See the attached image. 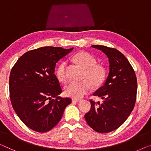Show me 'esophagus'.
Masks as SVG:
<instances>
[{
	"instance_id": "esophagus-1",
	"label": "esophagus",
	"mask_w": 151,
	"mask_h": 151,
	"mask_svg": "<svg viewBox=\"0 0 151 151\" xmlns=\"http://www.w3.org/2000/svg\"><path fill=\"white\" fill-rule=\"evenodd\" d=\"M81 101V99H72L73 103H78V102H80Z\"/></svg>"
}]
</instances>
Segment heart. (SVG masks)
I'll use <instances>...</instances> for the list:
<instances>
[{"label": "heart", "instance_id": "obj_1", "mask_svg": "<svg viewBox=\"0 0 151 151\" xmlns=\"http://www.w3.org/2000/svg\"><path fill=\"white\" fill-rule=\"evenodd\" d=\"M74 59L85 69L83 78L88 80L69 83L65 86V94L69 97L79 99L89 92L92 84L98 86L103 82L105 78V69L101 65L96 64V59L86 52H78L75 55ZM66 68V61H62L56 69V76L61 83H66L68 81Z\"/></svg>", "mask_w": 151, "mask_h": 151}]
</instances>
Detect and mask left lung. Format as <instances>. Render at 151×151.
I'll return each instance as SVG.
<instances>
[{"label":"left lung","mask_w":151,"mask_h":151,"mask_svg":"<svg viewBox=\"0 0 151 151\" xmlns=\"http://www.w3.org/2000/svg\"><path fill=\"white\" fill-rule=\"evenodd\" d=\"M109 59V73L105 84L94 93L103 103L91 100V109L85 115L87 123L98 133L116 130L125 122L134 108L137 83L134 70L126 57L114 48L93 45Z\"/></svg>","instance_id":"8db88e82"}]
</instances>
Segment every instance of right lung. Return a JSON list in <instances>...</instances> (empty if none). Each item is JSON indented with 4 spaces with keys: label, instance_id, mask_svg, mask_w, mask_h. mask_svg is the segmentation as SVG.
Masks as SVG:
<instances>
[{
    "label": "right lung",
    "instance_id": "right-lung-1",
    "mask_svg": "<svg viewBox=\"0 0 151 151\" xmlns=\"http://www.w3.org/2000/svg\"><path fill=\"white\" fill-rule=\"evenodd\" d=\"M45 46L23 54L9 76L12 107L27 127L39 133L52 129L62 117L70 98H61L60 84L54 74L59 59L73 50Z\"/></svg>",
    "mask_w": 151,
    "mask_h": 151
}]
</instances>
